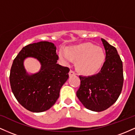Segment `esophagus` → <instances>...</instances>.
<instances>
[{"mask_svg": "<svg viewBox=\"0 0 135 135\" xmlns=\"http://www.w3.org/2000/svg\"><path fill=\"white\" fill-rule=\"evenodd\" d=\"M76 75V73L74 72V70H70L69 72V76L71 77V76H73V75Z\"/></svg>", "mask_w": 135, "mask_h": 135, "instance_id": "34e87169", "label": "esophagus"}]
</instances>
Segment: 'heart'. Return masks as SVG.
Instances as JSON below:
<instances>
[{"instance_id": "heart-1", "label": "heart", "mask_w": 135, "mask_h": 135, "mask_svg": "<svg viewBox=\"0 0 135 135\" xmlns=\"http://www.w3.org/2000/svg\"><path fill=\"white\" fill-rule=\"evenodd\" d=\"M59 56L65 65H69L77 60V66L81 72L91 74L101 69L105 61V55L103 49L91 43L72 46L68 51L61 49Z\"/></svg>"}]
</instances>
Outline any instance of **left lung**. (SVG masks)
Returning <instances> with one entry per match:
<instances>
[{
    "label": "left lung",
    "mask_w": 135,
    "mask_h": 135,
    "mask_svg": "<svg viewBox=\"0 0 135 135\" xmlns=\"http://www.w3.org/2000/svg\"><path fill=\"white\" fill-rule=\"evenodd\" d=\"M105 61L101 70L91 76L80 75L77 97L88 109L102 112L117 101L122 91L124 76L122 62L115 47L102 38Z\"/></svg>",
    "instance_id": "left-lung-1"
}]
</instances>
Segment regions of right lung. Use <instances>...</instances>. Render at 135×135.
Segmentation results:
<instances>
[{
    "label": "right lung",
    "mask_w": 135,
    "mask_h": 135,
    "mask_svg": "<svg viewBox=\"0 0 135 135\" xmlns=\"http://www.w3.org/2000/svg\"><path fill=\"white\" fill-rule=\"evenodd\" d=\"M55 44L47 41L33 43L23 47L14 60L10 71L11 90L18 102L30 112L49 109L58 100L60 91L69 79V68L57 63ZM28 57L36 58L41 64L40 71L29 75L23 61Z\"/></svg>",
    "instance_id": "right-lung-1"
}]
</instances>
